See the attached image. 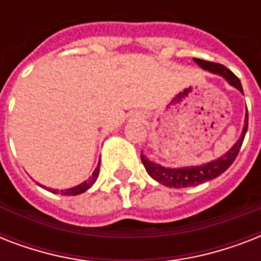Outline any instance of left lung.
Returning a JSON list of instances; mask_svg holds the SVG:
<instances>
[{
  "mask_svg": "<svg viewBox=\"0 0 261 261\" xmlns=\"http://www.w3.org/2000/svg\"><path fill=\"white\" fill-rule=\"evenodd\" d=\"M194 61L202 69H204V70L223 77L227 83L230 84L231 87L237 88L241 93H244L243 85H241V81L239 80V77L234 75V73H231L227 67H225L223 65H219V63L208 62V61H203V59L198 58H194ZM247 130L248 111L247 114H245V122H244V128L243 133H241V137L233 145V147L229 149V151H226L225 154L221 155L219 159L214 160V161H210V163L207 164L198 165V167L165 168L163 165H160V164H155L153 161H150L142 153H141V160H142L143 167L146 168V172L150 174V177H153L155 181H159L163 186L169 187V188H187V187L199 186L202 182H206L208 180L218 177L219 174H222L227 168L230 167L233 161L236 160V157H237V154H239L240 149H241V145H243V141L245 138Z\"/></svg>",
  "mask_w": 261,
  "mask_h": 261,
  "instance_id": "1",
  "label": "left lung"
}]
</instances>
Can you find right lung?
Listing matches in <instances>:
<instances>
[{
	"mask_svg": "<svg viewBox=\"0 0 261 261\" xmlns=\"http://www.w3.org/2000/svg\"><path fill=\"white\" fill-rule=\"evenodd\" d=\"M98 172H100V161H98L97 167H96L94 172L92 173V176H90L88 180H85L84 182L79 184V186L73 187V188H67V190L59 191V190H53V188H47V187H44V186H40V187L46 188V190H48L50 192H54V194H61V195H65V196H74V195L83 194V192H85V191L89 190L90 187L93 186L94 181H96V180H97V177H98Z\"/></svg>",
	"mask_w": 261,
	"mask_h": 261,
	"instance_id": "right-lung-1",
	"label": "right lung"
}]
</instances>
